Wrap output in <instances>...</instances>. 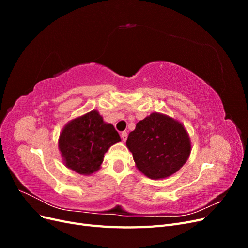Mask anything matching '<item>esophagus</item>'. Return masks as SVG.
<instances>
[{"label": "esophagus", "instance_id": "obj_1", "mask_svg": "<svg viewBox=\"0 0 248 248\" xmlns=\"http://www.w3.org/2000/svg\"><path fill=\"white\" fill-rule=\"evenodd\" d=\"M127 136H128V134H127V132H126V131H123V132L121 133V138H122V140H123V141H126V140H127Z\"/></svg>", "mask_w": 248, "mask_h": 248}]
</instances>
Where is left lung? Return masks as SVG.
<instances>
[{"label":"left lung","mask_w":248,"mask_h":248,"mask_svg":"<svg viewBox=\"0 0 248 248\" xmlns=\"http://www.w3.org/2000/svg\"><path fill=\"white\" fill-rule=\"evenodd\" d=\"M126 146L138 170L153 180L174 175L191 152L190 138L184 125L160 112H152L138 122Z\"/></svg>","instance_id":"1"}]
</instances>
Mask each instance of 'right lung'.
<instances>
[{
  "label": "right lung",
  "mask_w": 248,
  "mask_h": 248,
  "mask_svg": "<svg viewBox=\"0 0 248 248\" xmlns=\"http://www.w3.org/2000/svg\"><path fill=\"white\" fill-rule=\"evenodd\" d=\"M121 141L110 123L103 121L98 110L72 119L59 137V150L65 166L79 175H92L101 167L110 146Z\"/></svg>",
  "instance_id": "obj_1"
}]
</instances>
